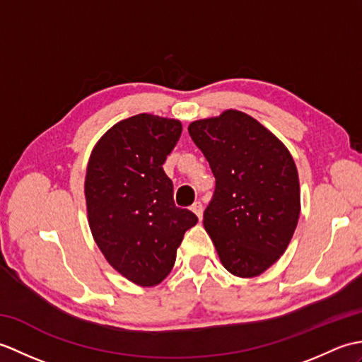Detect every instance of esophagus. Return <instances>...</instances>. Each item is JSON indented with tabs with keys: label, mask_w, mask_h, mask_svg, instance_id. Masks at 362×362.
Returning <instances> with one entry per match:
<instances>
[{
	"label": "esophagus",
	"mask_w": 362,
	"mask_h": 362,
	"mask_svg": "<svg viewBox=\"0 0 362 362\" xmlns=\"http://www.w3.org/2000/svg\"><path fill=\"white\" fill-rule=\"evenodd\" d=\"M191 211H193L199 219H202L204 206H202V204H201V202H194V204H193V206H191Z\"/></svg>",
	"instance_id": "34e87169"
}]
</instances>
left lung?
Wrapping results in <instances>:
<instances>
[{
  "mask_svg": "<svg viewBox=\"0 0 362 362\" xmlns=\"http://www.w3.org/2000/svg\"><path fill=\"white\" fill-rule=\"evenodd\" d=\"M188 132L216 179L204 227L221 263L241 279L258 276L280 259L296 232L294 158L271 130L240 110L193 121Z\"/></svg>",
  "mask_w": 362,
  "mask_h": 362,
  "instance_id": "8db88e82",
  "label": "left lung"
}]
</instances>
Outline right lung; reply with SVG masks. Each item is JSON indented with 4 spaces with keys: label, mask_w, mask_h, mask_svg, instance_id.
Segmentation results:
<instances>
[{
    "label": "right lung",
    "mask_w": 362,
    "mask_h": 362,
    "mask_svg": "<svg viewBox=\"0 0 362 362\" xmlns=\"http://www.w3.org/2000/svg\"><path fill=\"white\" fill-rule=\"evenodd\" d=\"M182 134L179 119L140 113L112 126L90 153L83 193L93 240L109 264L138 286L163 281L183 235L197 224L177 209L166 156Z\"/></svg>",
    "instance_id": "right-lung-1"
}]
</instances>
